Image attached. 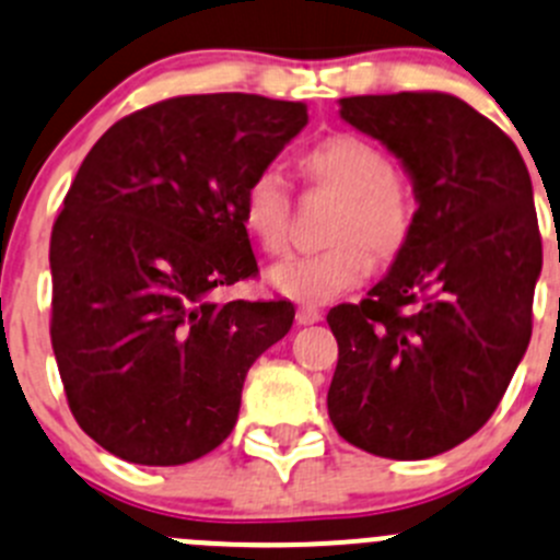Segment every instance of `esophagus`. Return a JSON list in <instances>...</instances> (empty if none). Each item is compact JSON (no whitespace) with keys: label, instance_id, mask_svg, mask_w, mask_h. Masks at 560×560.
Returning a JSON list of instances; mask_svg holds the SVG:
<instances>
[{"label":"esophagus","instance_id":"obj_1","mask_svg":"<svg viewBox=\"0 0 560 560\" xmlns=\"http://www.w3.org/2000/svg\"><path fill=\"white\" fill-rule=\"evenodd\" d=\"M295 319H298V325H314L323 319V312H319L317 306H301L295 312Z\"/></svg>","mask_w":560,"mask_h":560}]
</instances>
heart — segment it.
I'll return each instance as SVG.
<instances>
[{
	"label": "heart",
	"instance_id": "b5f03b06",
	"mask_svg": "<svg viewBox=\"0 0 560 560\" xmlns=\"http://www.w3.org/2000/svg\"><path fill=\"white\" fill-rule=\"evenodd\" d=\"M312 186L339 197L323 252L290 257L270 268L273 290L298 303H328L361 284L369 265H385L405 248L416 224V197L369 139L334 133L298 155ZM290 186L276 170L254 172L241 197V221L265 254H281L290 230Z\"/></svg>",
	"mask_w": 560,
	"mask_h": 560
}]
</instances>
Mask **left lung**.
I'll use <instances>...</instances> for the list:
<instances>
[{
  "instance_id": "obj_1",
  "label": "left lung",
  "mask_w": 560,
  "mask_h": 560,
  "mask_svg": "<svg viewBox=\"0 0 560 560\" xmlns=\"http://www.w3.org/2000/svg\"><path fill=\"white\" fill-rule=\"evenodd\" d=\"M339 106L401 161L418 210L388 273L328 312L339 341L328 416L369 454L435 457L487 424L528 350L541 273L534 186L517 144L446 92Z\"/></svg>"
}]
</instances>
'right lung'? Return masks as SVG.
<instances>
[{"label": "right lung", "instance_id": "right-lung-1", "mask_svg": "<svg viewBox=\"0 0 560 560\" xmlns=\"http://www.w3.org/2000/svg\"><path fill=\"white\" fill-rule=\"evenodd\" d=\"M308 122L306 103L183 95L114 122L51 230V347L81 430L133 465H186L226 441L287 301L215 303L257 273L241 197Z\"/></svg>", "mask_w": 560, "mask_h": 560}]
</instances>
